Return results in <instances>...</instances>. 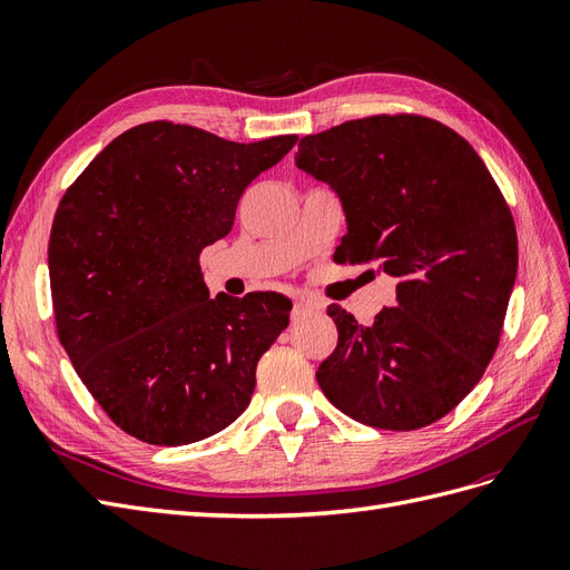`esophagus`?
I'll use <instances>...</instances> for the list:
<instances>
[{
    "instance_id": "obj_1",
    "label": "esophagus",
    "mask_w": 570,
    "mask_h": 570,
    "mask_svg": "<svg viewBox=\"0 0 570 570\" xmlns=\"http://www.w3.org/2000/svg\"><path fill=\"white\" fill-rule=\"evenodd\" d=\"M318 304L316 302H308V299H297L295 306H292V321H302L308 314H316L318 312Z\"/></svg>"
}]
</instances>
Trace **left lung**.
Wrapping results in <instances>:
<instances>
[{"label":"left lung","instance_id":"obj_1","mask_svg":"<svg viewBox=\"0 0 570 570\" xmlns=\"http://www.w3.org/2000/svg\"><path fill=\"white\" fill-rule=\"evenodd\" d=\"M297 168L335 189L347 218L337 264H377L396 302L371 325L327 306L337 347L316 371L350 419L416 430L485 373L519 268V239L488 166L440 120L368 116L306 135Z\"/></svg>","mask_w":570,"mask_h":570}]
</instances>
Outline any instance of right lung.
<instances>
[{
    "label": "right lung",
    "mask_w": 570,
    "mask_h": 570,
    "mask_svg": "<svg viewBox=\"0 0 570 570\" xmlns=\"http://www.w3.org/2000/svg\"><path fill=\"white\" fill-rule=\"evenodd\" d=\"M295 142L243 145L154 120L118 135L61 197L49 235L57 333L128 435L199 442L249 406L258 358L292 302L275 292L212 299L199 254L230 233L245 187Z\"/></svg>",
    "instance_id": "1"
}]
</instances>
